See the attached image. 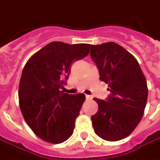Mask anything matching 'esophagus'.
Instances as JSON below:
<instances>
[{"label":"esophagus","mask_w":160,"mask_h":160,"mask_svg":"<svg viewBox=\"0 0 160 160\" xmlns=\"http://www.w3.org/2000/svg\"><path fill=\"white\" fill-rule=\"evenodd\" d=\"M86 98H87V100H91V99H92V97L90 95H86Z\"/></svg>","instance_id":"1"}]
</instances>
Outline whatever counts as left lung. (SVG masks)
<instances>
[{
	"label": "left lung",
	"mask_w": 160,
	"mask_h": 160,
	"mask_svg": "<svg viewBox=\"0 0 160 160\" xmlns=\"http://www.w3.org/2000/svg\"><path fill=\"white\" fill-rule=\"evenodd\" d=\"M99 80L111 92L106 101L94 98L98 112L92 116L95 134L105 141L124 139L141 122L148 101L147 80L137 60L114 42L91 46Z\"/></svg>",
	"instance_id": "left-lung-1"
}]
</instances>
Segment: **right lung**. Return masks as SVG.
Listing matches in <instances>:
<instances>
[{
	"label": "right lung",
	"instance_id": "obj_1",
	"mask_svg": "<svg viewBox=\"0 0 160 160\" xmlns=\"http://www.w3.org/2000/svg\"><path fill=\"white\" fill-rule=\"evenodd\" d=\"M91 44L51 42L30 58L19 86L24 119L37 136L59 144L73 134L85 94L64 93L71 65L89 54Z\"/></svg>",
	"mask_w": 160,
	"mask_h": 160
}]
</instances>
